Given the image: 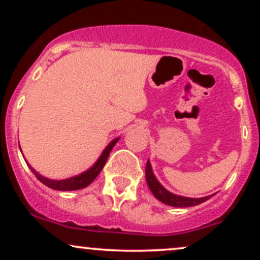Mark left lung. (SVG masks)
Instances as JSON below:
<instances>
[{
  "instance_id": "8db88e82",
  "label": "left lung",
  "mask_w": 260,
  "mask_h": 260,
  "mask_svg": "<svg viewBox=\"0 0 260 260\" xmlns=\"http://www.w3.org/2000/svg\"><path fill=\"white\" fill-rule=\"evenodd\" d=\"M145 178H147V183L149 188H150L151 193H153L155 198L157 201H160L164 204L170 205V207H176V208H187V207H194V205L202 204V203L207 202L208 199H210L211 196L203 197V198H187V197L182 196H176L174 193L169 192L168 189H165L160 184V182L156 180V177L154 176L153 170H151L150 162H147V168H145Z\"/></svg>"
}]
</instances>
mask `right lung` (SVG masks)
Wrapping results in <instances>:
<instances>
[{
  "label": "right lung",
  "instance_id": "1",
  "mask_svg": "<svg viewBox=\"0 0 260 260\" xmlns=\"http://www.w3.org/2000/svg\"><path fill=\"white\" fill-rule=\"evenodd\" d=\"M118 139L120 138L113 139L112 142L107 145L105 150L103 151V154H101L99 159H98L96 162H95L90 169L86 170V171L83 172V174H80L78 176H73V177L71 178H66V180H50V178H46L44 177V176H41L40 174H38L31 166H29V168H30L32 174L35 175V177H37L41 183H44L45 186L51 188V189H56V190L82 189V188L89 186V184H90L91 182L98 177V175L100 174V171L103 170L104 165L106 164V160L107 157H109L110 151L112 150L113 147H115V144L118 142Z\"/></svg>",
  "mask_w": 260,
  "mask_h": 260
}]
</instances>
